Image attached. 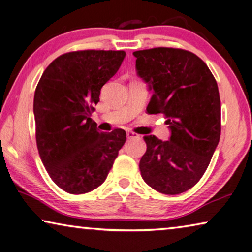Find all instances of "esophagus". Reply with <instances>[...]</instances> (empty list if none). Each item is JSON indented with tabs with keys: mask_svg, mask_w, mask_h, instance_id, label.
<instances>
[{
	"mask_svg": "<svg viewBox=\"0 0 252 252\" xmlns=\"http://www.w3.org/2000/svg\"><path fill=\"white\" fill-rule=\"evenodd\" d=\"M137 136L138 135L134 133V131H130V130L127 131V138H135V137H137Z\"/></svg>",
	"mask_w": 252,
	"mask_h": 252,
	"instance_id": "obj_1",
	"label": "esophagus"
}]
</instances>
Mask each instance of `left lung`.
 I'll use <instances>...</instances> for the list:
<instances>
[{"label": "left lung", "instance_id": "left-lung-1", "mask_svg": "<svg viewBox=\"0 0 252 252\" xmlns=\"http://www.w3.org/2000/svg\"><path fill=\"white\" fill-rule=\"evenodd\" d=\"M133 55L137 75L152 90L147 113H162L171 130L166 142L154 135L144 137L142 177L158 192L180 194L199 182L219 144L217 81L199 57L182 49L154 48Z\"/></svg>", "mask_w": 252, "mask_h": 252}]
</instances>
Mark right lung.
<instances>
[{"label":"right lung","mask_w":252,"mask_h":252,"mask_svg":"<svg viewBox=\"0 0 252 252\" xmlns=\"http://www.w3.org/2000/svg\"><path fill=\"white\" fill-rule=\"evenodd\" d=\"M125 56L111 50L64 53L48 65L36 86L33 114L40 158L53 182L70 194L104 183L126 142L124 129L99 131L90 118L102 86Z\"/></svg>","instance_id":"add662e5"}]
</instances>
